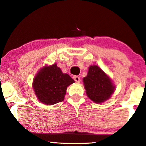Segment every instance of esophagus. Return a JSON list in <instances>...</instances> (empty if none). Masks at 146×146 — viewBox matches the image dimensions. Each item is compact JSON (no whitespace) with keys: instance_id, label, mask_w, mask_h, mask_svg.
I'll return each instance as SVG.
<instances>
[{"instance_id":"esophagus-1","label":"esophagus","mask_w":146,"mask_h":146,"mask_svg":"<svg viewBox=\"0 0 146 146\" xmlns=\"http://www.w3.org/2000/svg\"><path fill=\"white\" fill-rule=\"evenodd\" d=\"M73 79L75 80L76 82H80V78L78 76H74Z\"/></svg>"}]
</instances>
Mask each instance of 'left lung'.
<instances>
[{"label":"left lung","instance_id":"8db88e82","mask_svg":"<svg viewBox=\"0 0 146 146\" xmlns=\"http://www.w3.org/2000/svg\"><path fill=\"white\" fill-rule=\"evenodd\" d=\"M83 82L87 96L95 103L100 104L110 98L115 86L110 78L96 65L89 68Z\"/></svg>","mask_w":146,"mask_h":146}]
</instances>
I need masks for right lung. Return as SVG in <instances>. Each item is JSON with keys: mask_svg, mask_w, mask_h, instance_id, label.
Wrapping results in <instances>:
<instances>
[{"mask_svg": "<svg viewBox=\"0 0 146 146\" xmlns=\"http://www.w3.org/2000/svg\"><path fill=\"white\" fill-rule=\"evenodd\" d=\"M74 82L55 64L44 66L39 70L34 78L32 87L40 102L53 105L64 101L67 87Z\"/></svg>", "mask_w": 146, "mask_h": 146, "instance_id": "right-lung-1", "label": "right lung"}]
</instances>
